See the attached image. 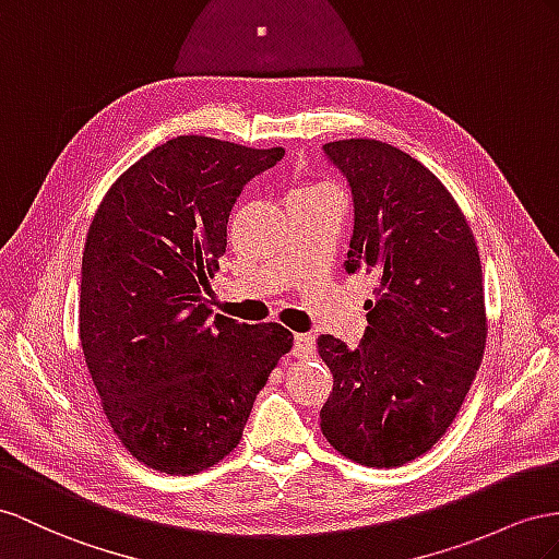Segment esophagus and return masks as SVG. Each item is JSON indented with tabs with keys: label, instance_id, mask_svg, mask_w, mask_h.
Segmentation results:
<instances>
[{
	"label": "esophagus",
	"instance_id": "34e87169",
	"mask_svg": "<svg viewBox=\"0 0 559 559\" xmlns=\"http://www.w3.org/2000/svg\"><path fill=\"white\" fill-rule=\"evenodd\" d=\"M313 352H317V345H313V337L311 335H305V333L295 335L293 354L297 356V359H309V356H313Z\"/></svg>",
	"mask_w": 559,
	"mask_h": 559
}]
</instances>
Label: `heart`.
<instances>
[{"mask_svg":"<svg viewBox=\"0 0 559 559\" xmlns=\"http://www.w3.org/2000/svg\"><path fill=\"white\" fill-rule=\"evenodd\" d=\"M311 191H325V186H302V189H295L293 193H311Z\"/></svg>","mask_w":559,"mask_h":559,"instance_id":"1","label":"heart"}]
</instances>
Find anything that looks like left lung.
<instances>
[{
  "mask_svg": "<svg viewBox=\"0 0 559 559\" xmlns=\"http://www.w3.org/2000/svg\"><path fill=\"white\" fill-rule=\"evenodd\" d=\"M354 195L347 271L378 276L366 335L349 349L317 340L333 373L321 408L331 447L366 467H399L427 453L461 411L486 345L475 236L432 171L378 139L323 146Z\"/></svg>",
  "mask_w": 559,
  "mask_h": 559,
  "instance_id": "8db88e82",
  "label": "left lung"
}]
</instances>
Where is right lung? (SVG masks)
I'll return each mask as SVG.
<instances>
[{"mask_svg": "<svg viewBox=\"0 0 559 559\" xmlns=\"http://www.w3.org/2000/svg\"><path fill=\"white\" fill-rule=\"evenodd\" d=\"M283 148L186 134L136 160L82 252L80 345L112 435L141 465L195 475L231 453L293 333L210 321L205 293L242 186Z\"/></svg>", "mask_w": 559, "mask_h": 559, "instance_id": "1", "label": "right lung"}]
</instances>
